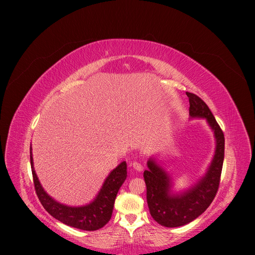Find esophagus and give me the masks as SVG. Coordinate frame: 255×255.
Returning a JSON list of instances; mask_svg holds the SVG:
<instances>
[{
  "instance_id": "esophagus-1",
  "label": "esophagus",
  "mask_w": 255,
  "mask_h": 255,
  "mask_svg": "<svg viewBox=\"0 0 255 255\" xmlns=\"http://www.w3.org/2000/svg\"><path fill=\"white\" fill-rule=\"evenodd\" d=\"M132 167L134 168L136 171H141L143 169V166L139 162H137V161H133L132 162Z\"/></svg>"
}]
</instances>
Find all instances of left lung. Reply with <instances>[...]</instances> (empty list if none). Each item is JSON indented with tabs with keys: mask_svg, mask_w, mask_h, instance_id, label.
<instances>
[{
	"mask_svg": "<svg viewBox=\"0 0 255 255\" xmlns=\"http://www.w3.org/2000/svg\"><path fill=\"white\" fill-rule=\"evenodd\" d=\"M189 98V114L192 118H206L216 138V151L206 176L188 191L180 195L170 194V180L167 173L148 161L143 171L146 186V202L153 219L165 227H178L196 219L215 198L221 178L224 159V134L206 102L193 93L186 92Z\"/></svg>",
	"mask_w": 255,
	"mask_h": 255,
	"instance_id": "obj_1",
	"label": "left lung"
}]
</instances>
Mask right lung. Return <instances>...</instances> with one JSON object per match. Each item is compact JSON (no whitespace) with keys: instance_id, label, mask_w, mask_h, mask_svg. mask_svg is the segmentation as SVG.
I'll use <instances>...</instances> for the list:
<instances>
[{"instance_id":"obj_1","label":"right lung","mask_w":255,"mask_h":255,"mask_svg":"<svg viewBox=\"0 0 255 255\" xmlns=\"http://www.w3.org/2000/svg\"><path fill=\"white\" fill-rule=\"evenodd\" d=\"M30 160L36 194L43 208L52 217L64 224L83 231H97L111 220L118 191L127 177V164L125 161L110 173L93 203L84 207H68L56 202L43 190L34 170L32 148Z\"/></svg>"}]
</instances>
